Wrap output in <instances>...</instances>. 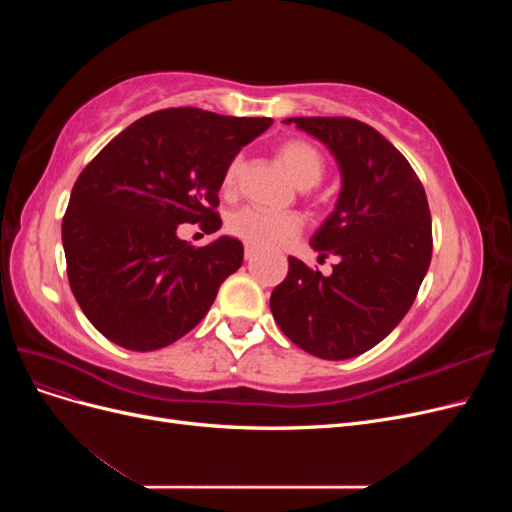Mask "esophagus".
<instances>
[{"label": "esophagus", "instance_id": "obj_1", "mask_svg": "<svg viewBox=\"0 0 512 512\" xmlns=\"http://www.w3.org/2000/svg\"><path fill=\"white\" fill-rule=\"evenodd\" d=\"M256 256V247L245 245V260H252Z\"/></svg>", "mask_w": 512, "mask_h": 512}]
</instances>
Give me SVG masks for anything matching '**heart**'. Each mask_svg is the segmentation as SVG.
<instances>
[{"label": "heart", "mask_w": 512, "mask_h": 512, "mask_svg": "<svg viewBox=\"0 0 512 512\" xmlns=\"http://www.w3.org/2000/svg\"><path fill=\"white\" fill-rule=\"evenodd\" d=\"M275 156L286 168L290 179L307 190L314 188L324 177L327 160L324 153L305 138H286L275 149ZM241 175V160L235 158L224 173L222 190L232 194L237 190ZM230 235L241 239L245 245H252L256 250H275V247L288 245L292 239L299 237L303 230V220L294 213H267L258 209H241L230 215L228 220Z\"/></svg>", "instance_id": "heart-1"}]
</instances>
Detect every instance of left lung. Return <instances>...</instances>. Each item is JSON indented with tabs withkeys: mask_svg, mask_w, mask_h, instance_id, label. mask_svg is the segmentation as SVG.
Returning <instances> with one entry per match:
<instances>
[{
	"mask_svg": "<svg viewBox=\"0 0 512 512\" xmlns=\"http://www.w3.org/2000/svg\"><path fill=\"white\" fill-rule=\"evenodd\" d=\"M327 145L342 173L335 211L309 245L337 256L331 275L288 256L271 292L277 327L305 352L344 361L374 348L408 314L431 262V213L410 162L363 121L290 117Z\"/></svg>",
	"mask_w": 512,
	"mask_h": 512,
	"instance_id": "left-lung-1",
	"label": "left lung"
}]
</instances>
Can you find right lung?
Instances as JSON below:
<instances>
[{
	"label": "right lung",
	"mask_w": 512,
	"mask_h": 512,
	"mask_svg": "<svg viewBox=\"0 0 512 512\" xmlns=\"http://www.w3.org/2000/svg\"><path fill=\"white\" fill-rule=\"evenodd\" d=\"M273 123L203 108H164L117 134L76 179L61 222L68 282L94 327L113 344L149 352L205 318L243 243L194 247L179 224L222 226L218 192L228 164Z\"/></svg>",
	"instance_id": "add662e5"
}]
</instances>
